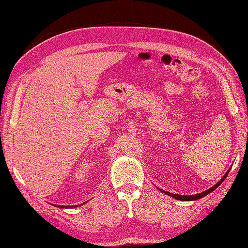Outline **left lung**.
Here are the masks:
<instances>
[{"mask_svg":"<svg viewBox=\"0 0 248 248\" xmlns=\"http://www.w3.org/2000/svg\"><path fill=\"white\" fill-rule=\"evenodd\" d=\"M229 170H230V168L227 170V172H226L225 175L223 176V178L220 179V180L217 184H215V186H213L212 187H210L209 189H207V191H204L202 193H199V194H195V195H179V194H172V193H170V192H166V191H164V189H161V188H159V189H160L162 193H164V194L168 195V196H170V197L175 198L177 200H181V202H192V200H197V199H200V198L204 197L205 195L210 194L211 192H213L215 188H217L220 186V184H222V182L225 180V178L227 177Z\"/></svg>","mask_w":248,"mask_h":248,"instance_id":"obj_1","label":"left lung"}]
</instances>
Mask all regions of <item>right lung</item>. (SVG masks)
<instances>
[{
  "mask_svg": "<svg viewBox=\"0 0 248 248\" xmlns=\"http://www.w3.org/2000/svg\"><path fill=\"white\" fill-rule=\"evenodd\" d=\"M83 203H85V202H83ZM83 203H82V204H83ZM53 205H55V207H57V208H62V209H64V208H65V209H68V208H71V209H72V208H77L78 204H77V205H59V204L56 205V204H53Z\"/></svg>",
  "mask_w": 248,
  "mask_h": 248,
  "instance_id": "add662e5",
  "label": "right lung"
}]
</instances>
